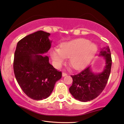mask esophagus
<instances>
[{
    "label": "esophagus",
    "instance_id": "1",
    "mask_svg": "<svg viewBox=\"0 0 124 124\" xmlns=\"http://www.w3.org/2000/svg\"><path fill=\"white\" fill-rule=\"evenodd\" d=\"M67 75V73L66 72H62V77H64V76H66Z\"/></svg>",
    "mask_w": 124,
    "mask_h": 124
}]
</instances>
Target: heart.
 <instances>
[{
	"mask_svg": "<svg viewBox=\"0 0 124 124\" xmlns=\"http://www.w3.org/2000/svg\"><path fill=\"white\" fill-rule=\"evenodd\" d=\"M97 46L88 39L79 38L65 42L60 49L53 48L51 57L56 67H59L66 58H69V64L76 70L84 68L89 64L97 52Z\"/></svg>",
	"mask_w": 124,
	"mask_h": 124,
	"instance_id": "1",
	"label": "heart"
}]
</instances>
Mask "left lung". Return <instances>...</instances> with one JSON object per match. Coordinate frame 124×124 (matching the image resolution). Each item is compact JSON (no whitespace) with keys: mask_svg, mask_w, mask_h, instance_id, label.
<instances>
[{"mask_svg":"<svg viewBox=\"0 0 124 124\" xmlns=\"http://www.w3.org/2000/svg\"><path fill=\"white\" fill-rule=\"evenodd\" d=\"M99 54L104 56L106 62V67L101 73H93L90 67H87L78 74L71 75L73 84L69 88V91L76 99L83 102L92 101L98 97L106 87L112 66L109 47H104Z\"/></svg>","mask_w":124,"mask_h":124,"instance_id":"left-lung-1","label":"left lung"}]
</instances>
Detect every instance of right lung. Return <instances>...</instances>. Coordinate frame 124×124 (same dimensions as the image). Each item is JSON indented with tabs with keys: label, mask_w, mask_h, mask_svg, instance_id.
Listing matches in <instances>:
<instances>
[{
	"label": "right lung",
	"mask_w": 124,
	"mask_h": 124,
	"mask_svg": "<svg viewBox=\"0 0 124 124\" xmlns=\"http://www.w3.org/2000/svg\"><path fill=\"white\" fill-rule=\"evenodd\" d=\"M50 34L38 31L19 40L13 60L15 77L23 93L32 99L40 101L48 97L55 84L62 77L49 62L48 56L41 54L50 50Z\"/></svg>",
	"instance_id": "right-lung-1"
}]
</instances>
